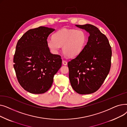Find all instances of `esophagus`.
I'll use <instances>...</instances> for the list:
<instances>
[{"label":"esophagus","instance_id":"obj_1","mask_svg":"<svg viewBox=\"0 0 127 127\" xmlns=\"http://www.w3.org/2000/svg\"><path fill=\"white\" fill-rule=\"evenodd\" d=\"M62 63L64 65H66L67 64V62H66V61H65V60H63V61H62Z\"/></svg>","mask_w":127,"mask_h":127}]
</instances>
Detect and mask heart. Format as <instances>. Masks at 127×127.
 I'll use <instances>...</instances> for the list:
<instances>
[{"instance_id":"heart-1","label":"heart","mask_w":127,"mask_h":127,"mask_svg":"<svg viewBox=\"0 0 127 127\" xmlns=\"http://www.w3.org/2000/svg\"><path fill=\"white\" fill-rule=\"evenodd\" d=\"M86 42V35L81 30L64 28L55 32L47 43L53 53H57L62 46L64 54L69 58L77 57L82 51Z\"/></svg>"}]
</instances>
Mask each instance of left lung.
Segmentation results:
<instances>
[{
    "label": "left lung",
    "mask_w": 127,
    "mask_h": 127,
    "mask_svg": "<svg viewBox=\"0 0 127 127\" xmlns=\"http://www.w3.org/2000/svg\"><path fill=\"white\" fill-rule=\"evenodd\" d=\"M76 26L89 33L82 51L67 63L72 89L80 94L96 92L109 74L112 49L109 40L96 27L91 24Z\"/></svg>",
    "instance_id": "left-lung-1"
}]
</instances>
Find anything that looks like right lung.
I'll use <instances>...</instances> for the list:
<instances>
[{
    "instance_id": "right-lung-1",
    "label": "right lung",
    "mask_w": 127,
    "mask_h": 127,
    "mask_svg": "<svg viewBox=\"0 0 127 127\" xmlns=\"http://www.w3.org/2000/svg\"><path fill=\"white\" fill-rule=\"evenodd\" d=\"M55 30L42 26L30 29L17 42L13 66L19 83L32 94L47 91L62 66L61 56L51 53L47 43Z\"/></svg>"
}]
</instances>
